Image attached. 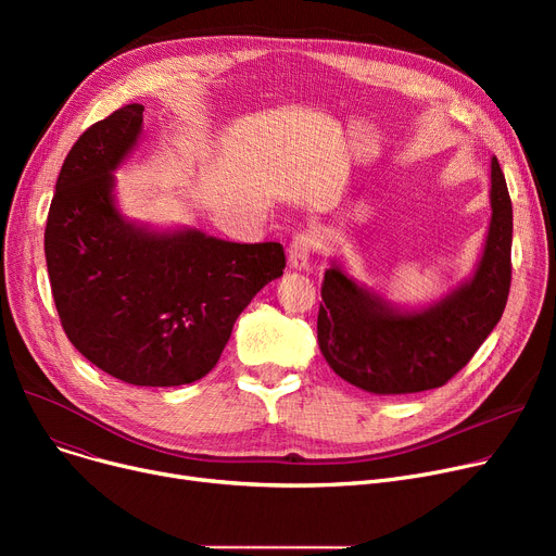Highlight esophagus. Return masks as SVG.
Segmentation results:
<instances>
[{
  "label": "esophagus",
  "instance_id": "esophagus-1",
  "mask_svg": "<svg viewBox=\"0 0 556 556\" xmlns=\"http://www.w3.org/2000/svg\"><path fill=\"white\" fill-rule=\"evenodd\" d=\"M317 248H319L317 231L306 229V231L295 233L293 241H290V248H288V261H290V266L298 268V270L308 268V261H311L313 252H317Z\"/></svg>",
  "mask_w": 556,
  "mask_h": 556
}]
</instances>
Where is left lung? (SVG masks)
I'll return each instance as SVG.
<instances>
[{"mask_svg":"<svg viewBox=\"0 0 556 556\" xmlns=\"http://www.w3.org/2000/svg\"><path fill=\"white\" fill-rule=\"evenodd\" d=\"M491 212L476 275L426 311H394L340 266L325 273L317 342L340 378L371 394H413L446 386L473 358L501 323L511 283V198L495 157Z\"/></svg>","mask_w":556,"mask_h":556,"instance_id":"8db88e82","label":"left lung"}]
</instances>
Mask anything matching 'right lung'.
Listing matches in <instances>:
<instances>
[{"label":"right lung","mask_w":556,"mask_h":556,"mask_svg":"<svg viewBox=\"0 0 556 556\" xmlns=\"http://www.w3.org/2000/svg\"><path fill=\"white\" fill-rule=\"evenodd\" d=\"M141 114L143 105H124L76 139L55 182L45 256L58 317L78 352L124 383L175 388L214 369L237 317L283 275L286 254L281 243L126 223L112 170L137 143Z\"/></svg>","instance_id":"right-lung-1"}]
</instances>
